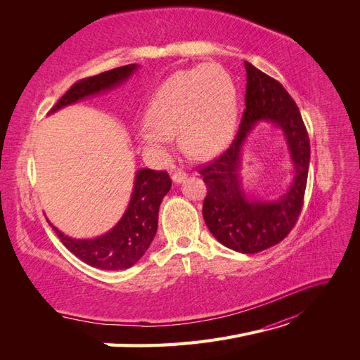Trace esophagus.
I'll use <instances>...</instances> for the list:
<instances>
[{"instance_id":"34e87169","label":"esophagus","mask_w":360,"mask_h":360,"mask_svg":"<svg viewBox=\"0 0 360 360\" xmlns=\"http://www.w3.org/2000/svg\"><path fill=\"white\" fill-rule=\"evenodd\" d=\"M186 179H188V174L181 171V169H176L172 172V181L174 183H183Z\"/></svg>"}]
</instances>
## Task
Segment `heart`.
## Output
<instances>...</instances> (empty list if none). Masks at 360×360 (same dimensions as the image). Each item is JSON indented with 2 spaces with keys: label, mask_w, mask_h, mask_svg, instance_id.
Returning a JSON list of instances; mask_svg holds the SVG:
<instances>
[{
  "label": "heart",
  "mask_w": 360,
  "mask_h": 360,
  "mask_svg": "<svg viewBox=\"0 0 360 360\" xmlns=\"http://www.w3.org/2000/svg\"><path fill=\"white\" fill-rule=\"evenodd\" d=\"M238 114L237 86L222 66L205 63L162 82L147 108V124L136 134L144 153L163 162L172 136L193 158H209L230 141Z\"/></svg>",
  "instance_id": "b5f03b06"
}]
</instances>
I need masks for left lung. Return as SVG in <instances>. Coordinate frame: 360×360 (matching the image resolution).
Masks as SVG:
<instances>
[{
	"label": "left lung",
	"mask_w": 360,
	"mask_h": 360,
	"mask_svg": "<svg viewBox=\"0 0 360 360\" xmlns=\"http://www.w3.org/2000/svg\"><path fill=\"white\" fill-rule=\"evenodd\" d=\"M246 96L240 127L222 156L200 169L207 184L204 222L217 242L240 254H257L278 245L292 230L307 189L311 147L299 108L288 91L245 61ZM266 121L278 127L288 144L295 177L275 199H255L243 184L241 151L255 126Z\"/></svg>",
	"instance_id": "1"
}]
</instances>
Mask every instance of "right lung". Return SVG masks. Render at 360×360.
Listing matches in <instances>:
<instances>
[{
    "label": "right lung",
    "mask_w": 360,
    "mask_h": 360,
    "mask_svg": "<svg viewBox=\"0 0 360 360\" xmlns=\"http://www.w3.org/2000/svg\"><path fill=\"white\" fill-rule=\"evenodd\" d=\"M138 64H127L85 78L73 84L68 93L53 105L49 114L73 105L86 97L97 96L117 89L138 70ZM171 189V179L167 171L141 168L135 174L130 201L120 221L102 236L93 238H73L48 224L60 237L61 243L70 252L91 267L102 270H123L132 267L148 249L158 231L159 207Z\"/></svg>",
    "instance_id": "add662e5"
}]
</instances>
